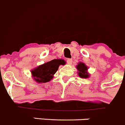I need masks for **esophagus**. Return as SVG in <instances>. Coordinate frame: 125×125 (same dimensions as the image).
<instances>
[{"mask_svg":"<svg viewBox=\"0 0 125 125\" xmlns=\"http://www.w3.org/2000/svg\"><path fill=\"white\" fill-rule=\"evenodd\" d=\"M66 61H67V63L68 64H71L72 63V59H70V58L67 59Z\"/></svg>","mask_w":125,"mask_h":125,"instance_id":"34e87169","label":"esophagus"}]
</instances>
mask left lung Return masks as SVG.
<instances>
[{
	"label": "left lung",
	"mask_w": 125,
	"mask_h": 125,
	"mask_svg": "<svg viewBox=\"0 0 125 125\" xmlns=\"http://www.w3.org/2000/svg\"><path fill=\"white\" fill-rule=\"evenodd\" d=\"M76 67L77 69L78 70V71H79V72H78V74H79V76L81 78H87L89 77L88 73L87 72L88 67L85 65V64H83V63L82 62H79V64H78V65H77Z\"/></svg>",
	"instance_id": "8db88e82"
}]
</instances>
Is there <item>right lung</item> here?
<instances>
[{
  "label": "right lung",
  "instance_id": "1",
  "mask_svg": "<svg viewBox=\"0 0 125 125\" xmlns=\"http://www.w3.org/2000/svg\"><path fill=\"white\" fill-rule=\"evenodd\" d=\"M65 62L63 60H54L38 66L31 73L35 81L37 82H47L53 78V74L56 73L60 65H64Z\"/></svg>",
  "mask_w": 125,
  "mask_h": 125
}]
</instances>
